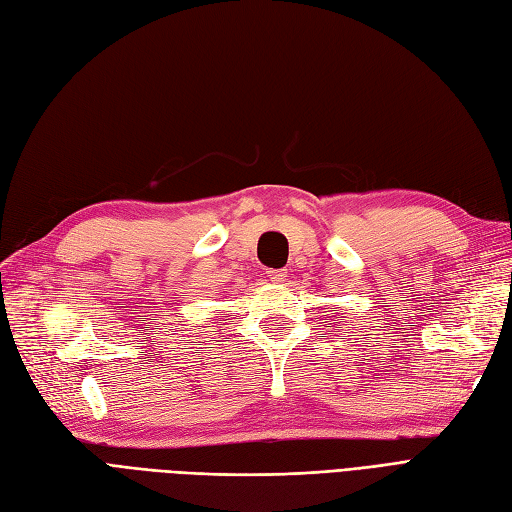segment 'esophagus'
<instances>
[{
	"label": "esophagus",
	"instance_id": "34e87169",
	"mask_svg": "<svg viewBox=\"0 0 512 512\" xmlns=\"http://www.w3.org/2000/svg\"><path fill=\"white\" fill-rule=\"evenodd\" d=\"M267 275L273 284H282L288 278V271L286 269H269Z\"/></svg>",
	"mask_w": 512,
	"mask_h": 512
}]
</instances>
